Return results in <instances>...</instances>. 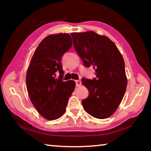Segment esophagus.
<instances>
[{
  "label": "esophagus",
  "mask_w": 151,
  "mask_h": 151,
  "mask_svg": "<svg viewBox=\"0 0 151 151\" xmlns=\"http://www.w3.org/2000/svg\"><path fill=\"white\" fill-rule=\"evenodd\" d=\"M76 86H77V87H78V86H80L81 85V81H79V80H77L76 81Z\"/></svg>",
  "instance_id": "1"
}]
</instances>
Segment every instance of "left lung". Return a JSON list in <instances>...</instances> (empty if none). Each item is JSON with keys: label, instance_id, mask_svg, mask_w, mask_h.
Here are the masks:
<instances>
[{"label": "left lung", "instance_id": "8db88e82", "mask_svg": "<svg viewBox=\"0 0 151 151\" xmlns=\"http://www.w3.org/2000/svg\"><path fill=\"white\" fill-rule=\"evenodd\" d=\"M75 50L86 67L93 66L96 78H82L89 92L82 101L92 116L106 119L121 104L127 85L123 57L115 44L106 36L95 32H72Z\"/></svg>", "mask_w": 151, "mask_h": 151}]
</instances>
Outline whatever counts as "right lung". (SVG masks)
<instances>
[{"label":"right lung","instance_id":"right-lung-1","mask_svg":"<svg viewBox=\"0 0 151 151\" xmlns=\"http://www.w3.org/2000/svg\"><path fill=\"white\" fill-rule=\"evenodd\" d=\"M72 45V38L66 33L47 36L35 50L28 68L26 85L30 101L40 115L50 121L65 113L75 90V81H63L60 62ZM57 72L60 74L58 78L55 77Z\"/></svg>","mask_w":151,"mask_h":151}]
</instances>
